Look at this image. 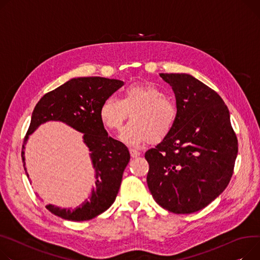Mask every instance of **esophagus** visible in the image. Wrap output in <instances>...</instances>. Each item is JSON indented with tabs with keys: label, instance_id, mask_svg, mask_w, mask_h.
<instances>
[{
	"label": "esophagus",
	"instance_id": "1",
	"mask_svg": "<svg viewBox=\"0 0 260 260\" xmlns=\"http://www.w3.org/2000/svg\"><path fill=\"white\" fill-rule=\"evenodd\" d=\"M129 153H131V155L133 158H137V157H139V155L141 154V152L139 151V150H137V149H133V148H129Z\"/></svg>",
	"mask_w": 260,
	"mask_h": 260
}]
</instances>
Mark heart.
I'll use <instances>...</instances> for the list:
<instances>
[{"label": "heart", "mask_w": 260, "mask_h": 260, "mask_svg": "<svg viewBox=\"0 0 260 260\" xmlns=\"http://www.w3.org/2000/svg\"><path fill=\"white\" fill-rule=\"evenodd\" d=\"M129 114L133 120L121 132L120 140L135 147L151 140H164L174 129L178 119L177 106L151 82L127 85L121 99L108 96L99 110L102 123L114 131L121 128Z\"/></svg>", "instance_id": "obj_1"}]
</instances>
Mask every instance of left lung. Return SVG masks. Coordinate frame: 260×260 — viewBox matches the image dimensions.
Returning <instances> with one entry per match:
<instances>
[{
	"instance_id": "obj_1",
	"label": "left lung",
	"mask_w": 260,
	"mask_h": 260,
	"mask_svg": "<svg viewBox=\"0 0 260 260\" xmlns=\"http://www.w3.org/2000/svg\"><path fill=\"white\" fill-rule=\"evenodd\" d=\"M176 96L178 119L167 138L145 152L149 191L164 209L197 212L228 186L238 151L221 97L186 73H161Z\"/></svg>"
}]
</instances>
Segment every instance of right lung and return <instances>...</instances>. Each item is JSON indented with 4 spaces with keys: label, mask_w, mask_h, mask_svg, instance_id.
<instances>
[{
    "label": "right lung",
    "mask_w": 260,
    "mask_h": 260,
    "mask_svg": "<svg viewBox=\"0 0 260 260\" xmlns=\"http://www.w3.org/2000/svg\"><path fill=\"white\" fill-rule=\"evenodd\" d=\"M122 85L123 81L121 80L98 76L72 78L45 94L33 110L22 148L26 172L24 149L27 140L34 131L48 121H60L82 133L83 143L91 151L96 182L90 200L74 209H61L54 205L46 206L50 212L63 219H92L109 209L116 200L131 155L122 142L109 137L100 119L99 110L102 101Z\"/></svg>",
    "instance_id": "1"
}]
</instances>
